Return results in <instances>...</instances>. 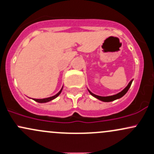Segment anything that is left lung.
<instances>
[{"instance_id": "obj_1", "label": "left lung", "mask_w": 154, "mask_h": 154, "mask_svg": "<svg viewBox=\"0 0 154 154\" xmlns=\"http://www.w3.org/2000/svg\"><path fill=\"white\" fill-rule=\"evenodd\" d=\"M132 82V80H131L130 82H129V84L128 85V86H127V87L125 88L122 91H121V92H120V93H117V94H116V95H111V96H106V97H104V96H99V95H97L93 94V93H91V92L89 90H88V91H89V93H91V94L93 95V96H94L95 98H98V100H102V101H103V102H110V101H113V100H114L119 99V98H122V97L124 96V95L126 94L127 92L128 91V90L130 89V86H131Z\"/></svg>"}]
</instances>
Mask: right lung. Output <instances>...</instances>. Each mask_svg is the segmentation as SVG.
Returning a JSON list of instances; mask_svg holds the SVG:
<instances>
[{
	"label": "right lung",
	"instance_id": "right-lung-1",
	"mask_svg": "<svg viewBox=\"0 0 154 154\" xmlns=\"http://www.w3.org/2000/svg\"><path fill=\"white\" fill-rule=\"evenodd\" d=\"M62 89H63V87L61 89V91H60L59 93H57V94H56L55 95H54V96L49 97V98H43V99H35V98H34V99H33V100H35V101H36V102H38V103H47V102L51 101V100H54V98H56V97L59 96V95H60V93H61V91H62Z\"/></svg>",
	"mask_w": 154,
	"mask_h": 154
}]
</instances>
